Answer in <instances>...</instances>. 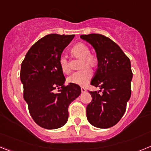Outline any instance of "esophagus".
Wrapping results in <instances>:
<instances>
[{"label": "esophagus", "mask_w": 151, "mask_h": 151, "mask_svg": "<svg viewBox=\"0 0 151 151\" xmlns=\"http://www.w3.org/2000/svg\"><path fill=\"white\" fill-rule=\"evenodd\" d=\"M81 91H82V93H85V92L87 91V90H86L85 87H81Z\"/></svg>", "instance_id": "1"}]
</instances>
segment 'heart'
<instances>
[{
  "label": "heart",
  "instance_id": "heart-1",
  "mask_svg": "<svg viewBox=\"0 0 151 151\" xmlns=\"http://www.w3.org/2000/svg\"><path fill=\"white\" fill-rule=\"evenodd\" d=\"M71 53L76 58H81L80 67H84L78 71L75 72L69 76L68 82L78 85H85L88 82L92 76V72L90 67L95 66L97 59L94 55L90 54V49L83 43H77L71 49ZM59 65L64 73H69L71 70L69 60L66 54H62L59 57ZM86 66L85 67L84 66Z\"/></svg>",
  "mask_w": 151,
  "mask_h": 151
}]
</instances>
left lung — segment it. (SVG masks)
I'll use <instances>...</instances> for the list:
<instances>
[{"label": "left lung", "instance_id": "obj_1", "mask_svg": "<svg viewBox=\"0 0 151 151\" xmlns=\"http://www.w3.org/2000/svg\"><path fill=\"white\" fill-rule=\"evenodd\" d=\"M81 38L96 51L98 68L91 85L102 92L89 91L92 101L86 108L87 119L95 127L108 129L120 120L131 97L130 60L118 45L103 35H82Z\"/></svg>", "mask_w": 151, "mask_h": 151}]
</instances>
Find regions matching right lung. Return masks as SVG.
<instances>
[{
	"instance_id": "add662e5",
	"label": "right lung",
	"mask_w": 151,
	"mask_h": 151,
	"mask_svg": "<svg viewBox=\"0 0 151 151\" xmlns=\"http://www.w3.org/2000/svg\"><path fill=\"white\" fill-rule=\"evenodd\" d=\"M74 35L50 34L31 47L21 65L23 97L33 120L46 129L62 127L67 122L69 104L81 94L76 84L64 85L59 57ZM57 89V92L54 90Z\"/></svg>"
}]
</instances>
